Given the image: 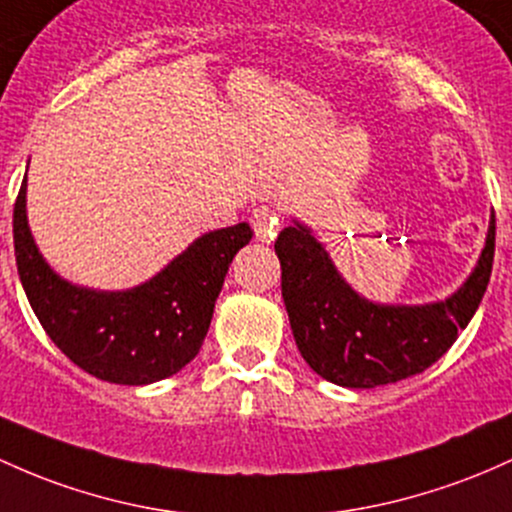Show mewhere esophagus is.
Masks as SVG:
<instances>
[{"mask_svg": "<svg viewBox=\"0 0 512 512\" xmlns=\"http://www.w3.org/2000/svg\"><path fill=\"white\" fill-rule=\"evenodd\" d=\"M252 226H255L257 240L272 243L277 238L279 226H282V218H279V213L272 206H260V209H255V213H252Z\"/></svg>", "mask_w": 512, "mask_h": 512, "instance_id": "obj_1", "label": "esophagus"}]
</instances>
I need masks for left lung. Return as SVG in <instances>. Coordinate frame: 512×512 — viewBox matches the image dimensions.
<instances>
[{
  "label": "left lung",
  "mask_w": 512,
  "mask_h": 512,
  "mask_svg": "<svg viewBox=\"0 0 512 512\" xmlns=\"http://www.w3.org/2000/svg\"><path fill=\"white\" fill-rule=\"evenodd\" d=\"M496 218L466 282L445 301L376 303L357 294L328 250L301 221L279 233L282 296L291 333L308 367L345 389H374L425 372L474 318L491 279Z\"/></svg>",
  "instance_id": "1"
}]
</instances>
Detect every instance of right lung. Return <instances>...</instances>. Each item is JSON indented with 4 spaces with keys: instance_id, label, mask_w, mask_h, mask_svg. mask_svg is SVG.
I'll list each match as a JSON object with an SVG mask.
<instances>
[{
    "instance_id": "1",
    "label": "right lung",
    "mask_w": 512,
    "mask_h": 512,
    "mask_svg": "<svg viewBox=\"0 0 512 512\" xmlns=\"http://www.w3.org/2000/svg\"><path fill=\"white\" fill-rule=\"evenodd\" d=\"M250 240L247 223L209 230L148 282L97 291L43 260L28 228L26 177L14 204L16 267L33 313L70 362L111 384H153L199 355L230 262Z\"/></svg>"
}]
</instances>
